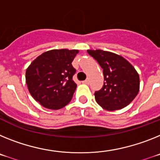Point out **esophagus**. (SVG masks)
Returning a JSON list of instances; mask_svg holds the SVG:
<instances>
[{
	"label": "esophagus",
	"instance_id": "esophagus-1",
	"mask_svg": "<svg viewBox=\"0 0 160 160\" xmlns=\"http://www.w3.org/2000/svg\"><path fill=\"white\" fill-rule=\"evenodd\" d=\"M82 83H83V84H88V83H89V80H88V79H87V80H84V81L82 82Z\"/></svg>",
	"mask_w": 160,
	"mask_h": 160
}]
</instances>
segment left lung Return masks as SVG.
I'll use <instances>...</instances> for the list:
<instances>
[{"label": "left lung", "instance_id": "obj_1", "mask_svg": "<svg viewBox=\"0 0 160 160\" xmlns=\"http://www.w3.org/2000/svg\"><path fill=\"white\" fill-rule=\"evenodd\" d=\"M103 69L104 84L95 92L98 105L108 111L127 106L139 91V76L134 67L121 55L102 50H88Z\"/></svg>", "mask_w": 160, "mask_h": 160}]
</instances>
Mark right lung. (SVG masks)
Returning a JSON list of instances; mask_svg holds the SVG:
<instances>
[{
    "label": "right lung",
    "instance_id": "obj_1",
    "mask_svg": "<svg viewBox=\"0 0 160 160\" xmlns=\"http://www.w3.org/2000/svg\"><path fill=\"white\" fill-rule=\"evenodd\" d=\"M78 50H51L34 59L26 72L29 92L49 109H59L71 101L76 88L72 62Z\"/></svg>",
    "mask_w": 160,
    "mask_h": 160
}]
</instances>
